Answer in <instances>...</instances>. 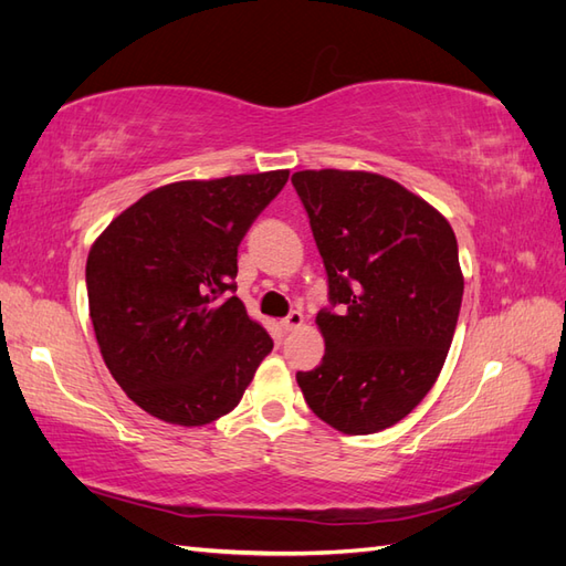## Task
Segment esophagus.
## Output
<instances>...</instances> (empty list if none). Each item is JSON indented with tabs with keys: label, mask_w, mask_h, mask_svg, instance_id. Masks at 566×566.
I'll use <instances>...</instances> for the list:
<instances>
[{
	"label": "esophagus",
	"mask_w": 566,
	"mask_h": 566,
	"mask_svg": "<svg viewBox=\"0 0 566 566\" xmlns=\"http://www.w3.org/2000/svg\"><path fill=\"white\" fill-rule=\"evenodd\" d=\"M304 323V316H302V312H297V310H293V312H290L283 321H281V325H283V331H297L300 328V325Z\"/></svg>",
	"instance_id": "1"
}]
</instances>
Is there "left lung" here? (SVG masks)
<instances>
[{
	"label": "left lung",
	"mask_w": 566,
	"mask_h": 566,
	"mask_svg": "<svg viewBox=\"0 0 566 566\" xmlns=\"http://www.w3.org/2000/svg\"><path fill=\"white\" fill-rule=\"evenodd\" d=\"M293 186L337 306L318 312L323 361L297 373V385L335 430H387L447 361L465 285L455 233L430 202L382 175L304 169Z\"/></svg>",
	"instance_id": "left-lung-1"
}]
</instances>
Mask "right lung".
Here are the masks:
<instances>
[{"label": "right lung", "mask_w": 566, "mask_h": 566, "mask_svg": "<svg viewBox=\"0 0 566 566\" xmlns=\"http://www.w3.org/2000/svg\"><path fill=\"white\" fill-rule=\"evenodd\" d=\"M287 169L156 188L87 256L101 356L146 413L208 424L238 406L273 339L235 295L238 245Z\"/></svg>", "instance_id": "add662e5"}]
</instances>
